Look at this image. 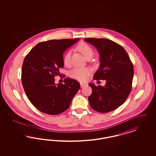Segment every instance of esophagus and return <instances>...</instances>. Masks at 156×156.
<instances>
[{"label": "esophagus", "instance_id": "esophagus-1", "mask_svg": "<svg viewBox=\"0 0 156 156\" xmlns=\"http://www.w3.org/2000/svg\"><path fill=\"white\" fill-rule=\"evenodd\" d=\"M80 85H81V88H83L84 87H85V86H87V84L84 83H80Z\"/></svg>", "mask_w": 156, "mask_h": 156}]
</instances>
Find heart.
<instances>
[{"instance_id":"1","label":"heart","mask_w":156,"mask_h":156,"mask_svg":"<svg viewBox=\"0 0 156 156\" xmlns=\"http://www.w3.org/2000/svg\"><path fill=\"white\" fill-rule=\"evenodd\" d=\"M78 50L83 56L87 58H92L94 54V51L89 45L86 43H81L78 47ZM71 53L68 51L64 56L63 62L65 66H68L70 63V58ZM90 73V71L88 68H74L70 71L69 75L70 77L76 80L79 81H85Z\"/></svg>"}]
</instances>
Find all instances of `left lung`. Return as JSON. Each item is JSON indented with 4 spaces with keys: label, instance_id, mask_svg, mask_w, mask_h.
I'll return each mask as SVG.
<instances>
[{
    "label": "left lung",
    "instance_id": "obj_1",
    "mask_svg": "<svg viewBox=\"0 0 156 156\" xmlns=\"http://www.w3.org/2000/svg\"><path fill=\"white\" fill-rule=\"evenodd\" d=\"M99 52L100 66L94 75L96 80H106L104 87L89 83L92 94L88 97L94 110L107 113L117 109L129 96L133 78V66L123 47L107 38H87Z\"/></svg>",
    "mask_w": 156,
    "mask_h": 156
}]
</instances>
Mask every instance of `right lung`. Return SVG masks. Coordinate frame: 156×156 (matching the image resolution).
<instances>
[{"mask_svg":"<svg viewBox=\"0 0 156 156\" xmlns=\"http://www.w3.org/2000/svg\"><path fill=\"white\" fill-rule=\"evenodd\" d=\"M80 38L51 40L33 47L25 57L22 69V82L25 93L40 111L55 115L66 111L80 88L74 79L67 78L64 83H55L64 67L63 54Z\"/></svg>","mask_w":156,"mask_h":156,"instance_id":"1","label":"right lung"}]
</instances>
